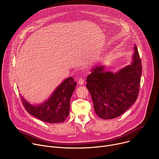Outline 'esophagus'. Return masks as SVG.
Listing matches in <instances>:
<instances>
[{
    "label": "esophagus",
    "instance_id": "esophagus-1",
    "mask_svg": "<svg viewBox=\"0 0 159 159\" xmlns=\"http://www.w3.org/2000/svg\"><path fill=\"white\" fill-rule=\"evenodd\" d=\"M84 83V79H82V78H80V79H79V84H80V85H83Z\"/></svg>",
    "mask_w": 159,
    "mask_h": 159
}]
</instances>
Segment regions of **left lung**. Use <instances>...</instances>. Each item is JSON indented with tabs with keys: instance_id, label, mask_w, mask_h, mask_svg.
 <instances>
[{
	"instance_id": "left-lung-1",
	"label": "left lung",
	"mask_w": 159,
	"mask_h": 159,
	"mask_svg": "<svg viewBox=\"0 0 159 159\" xmlns=\"http://www.w3.org/2000/svg\"><path fill=\"white\" fill-rule=\"evenodd\" d=\"M141 74V61L135 45L132 64L118 72L105 71L104 66L91 69L86 87L100 118H117L132 106L138 97Z\"/></svg>"
}]
</instances>
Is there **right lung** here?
Listing matches in <instances>:
<instances>
[{
	"mask_svg": "<svg viewBox=\"0 0 159 159\" xmlns=\"http://www.w3.org/2000/svg\"><path fill=\"white\" fill-rule=\"evenodd\" d=\"M76 85L73 77L66 79L48 99L38 105H32L23 97H20L25 110L30 115L49 123H62L69 115L70 99Z\"/></svg>",
	"mask_w": 159,
	"mask_h": 159,
	"instance_id": "1",
	"label": "right lung"
}]
</instances>
